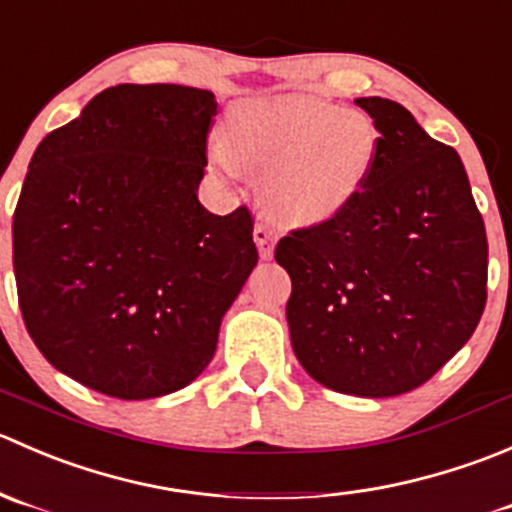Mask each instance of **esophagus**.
I'll return each mask as SVG.
<instances>
[{
  "label": "esophagus",
  "instance_id": "34e87169",
  "mask_svg": "<svg viewBox=\"0 0 512 512\" xmlns=\"http://www.w3.org/2000/svg\"><path fill=\"white\" fill-rule=\"evenodd\" d=\"M273 229L268 224H263V221H258L254 226V241L258 246V254H261L263 261H268V258L273 256Z\"/></svg>",
  "mask_w": 512,
  "mask_h": 512
}]
</instances>
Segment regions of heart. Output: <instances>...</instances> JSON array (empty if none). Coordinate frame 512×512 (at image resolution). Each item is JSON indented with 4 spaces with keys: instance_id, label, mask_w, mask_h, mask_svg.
I'll use <instances>...</instances> for the list:
<instances>
[{
    "instance_id": "1",
    "label": "heart",
    "mask_w": 512,
    "mask_h": 512,
    "mask_svg": "<svg viewBox=\"0 0 512 512\" xmlns=\"http://www.w3.org/2000/svg\"><path fill=\"white\" fill-rule=\"evenodd\" d=\"M378 156L368 114L321 99H254L229 114L226 139L211 146L224 174L263 176L261 199L286 224L313 226L353 204Z\"/></svg>"
}]
</instances>
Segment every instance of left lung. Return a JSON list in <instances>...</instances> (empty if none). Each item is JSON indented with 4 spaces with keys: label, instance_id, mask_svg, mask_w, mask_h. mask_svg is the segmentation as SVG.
Returning <instances> with one entry per match:
<instances>
[{
    "label": "left lung",
    "instance_id": "8db88e82",
    "mask_svg": "<svg viewBox=\"0 0 512 512\" xmlns=\"http://www.w3.org/2000/svg\"><path fill=\"white\" fill-rule=\"evenodd\" d=\"M378 129L361 194L276 246L298 363L321 386L391 398L423 386L465 346L485 308L488 239L458 151L411 111L356 99Z\"/></svg>",
    "mask_w": 512,
    "mask_h": 512
}]
</instances>
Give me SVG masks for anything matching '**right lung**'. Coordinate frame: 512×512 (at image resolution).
<instances>
[{
  "instance_id": "right-lung-1",
  "label": "right lung",
  "mask_w": 512,
  "mask_h": 512,
  "mask_svg": "<svg viewBox=\"0 0 512 512\" xmlns=\"http://www.w3.org/2000/svg\"><path fill=\"white\" fill-rule=\"evenodd\" d=\"M216 99L119 84L42 139L12 221L24 326L57 371L144 401L211 363L221 318L254 271V219L201 206Z\"/></svg>"
}]
</instances>
